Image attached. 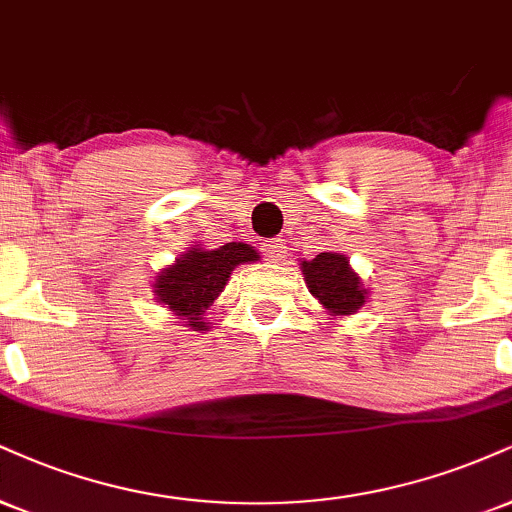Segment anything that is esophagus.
<instances>
[{"mask_svg":"<svg viewBox=\"0 0 512 512\" xmlns=\"http://www.w3.org/2000/svg\"><path fill=\"white\" fill-rule=\"evenodd\" d=\"M262 252L269 257V260H281L286 255V243L281 238H272V240H264L262 243Z\"/></svg>","mask_w":512,"mask_h":512,"instance_id":"1","label":"esophagus"}]
</instances>
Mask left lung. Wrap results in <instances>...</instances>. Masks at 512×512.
Segmentation results:
<instances>
[{
    "mask_svg": "<svg viewBox=\"0 0 512 512\" xmlns=\"http://www.w3.org/2000/svg\"><path fill=\"white\" fill-rule=\"evenodd\" d=\"M303 274L310 293L334 315H350L365 305L360 276L338 252H319L315 260L303 262Z\"/></svg>",
    "mask_w": 512,
    "mask_h": 512,
    "instance_id": "1",
    "label": "left lung"
}]
</instances>
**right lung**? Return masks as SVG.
<instances>
[{"label":"right lung","mask_w":512,"mask_h":512,"mask_svg":"<svg viewBox=\"0 0 512 512\" xmlns=\"http://www.w3.org/2000/svg\"><path fill=\"white\" fill-rule=\"evenodd\" d=\"M257 260V252L245 243H226L217 250H190L174 267L164 269L157 281V295L171 312L190 319V326L205 331L200 315L221 293L233 267Z\"/></svg>","instance_id":"right-lung-1"}]
</instances>
